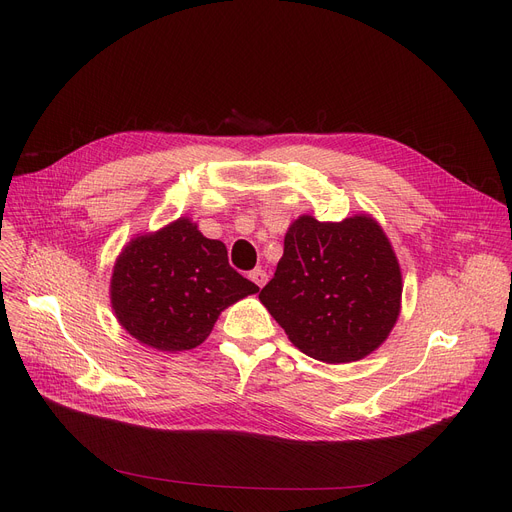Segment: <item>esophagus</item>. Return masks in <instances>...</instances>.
<instances>
[{
  "label": "esophagus",
  "instance_id": "esophagus-1",
  "mask_svg": "<svg viewBox=\"0 0 512 512\" xmlns=\"http://www.w3.org/2000/svg\"><path fill=\"white\" fill-rule=\"evenodd\" d=\"M249 278L261 288L265 282H267V272L265 270H261V267H257V270H253L251 274H249Z\"/></svg>",
  "mask_w": 512,
  "mask_h": 512
}]
</instances>
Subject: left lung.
<instances>
[{"label": "left lung", "instance_id": "obj_1", "mask_svg": "<svg viewBox=\"0 0 512 512\" xmlns=\"http://www.w3.org/2000/svg\"><path fill=\"white\" fill-rule=\"evenodd\" d=\"M400 294V267L378 222L303 215L288 228L259 299L299 351L336 365L367 357L388 338Z\"/></svg>", "mask_w": 512, "mask_h": 512}]
</instances>
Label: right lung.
<instances>
[{"label": "right lung", "instance_id": "right-lung-1", "mask_svg": "<svg viewBox=\"0 0 512 512\" xmlns=\"http://www.w3.org/2000/svg\"><path fill=\"white\" fill-rule=\"evenodd\" d=\"M257 290L230 267L224 242L180 218L122 251L112 274V307L122 328L143 344L191 351L228 305Z\"/></svg>", "mask_w": 512, "mask_h": 512}]
</instances>
